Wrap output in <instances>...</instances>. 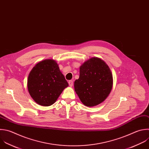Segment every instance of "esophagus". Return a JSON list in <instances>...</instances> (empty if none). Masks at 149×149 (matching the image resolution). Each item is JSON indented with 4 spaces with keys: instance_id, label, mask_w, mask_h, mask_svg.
<instances>
[{
    "instance_id": "esophagus-1",
    "label": "esophagus",
    "mask_w": 149,
    "mask_h": 149,
    "mask_svg": "<svg viewBox=\"0 0 149 149\" xmlns=\"http://www.w3.org/2000/svg\"><path fill=\"white\" fill-rule=\"evenodd\" d=\"M68 84H69L70 86H71V87L72 86V85H73V81H71V80L69 81H68Z\"/></svg>"
}]
</instances>
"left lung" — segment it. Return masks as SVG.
I'll list each match as a JSON object with an SVG mask.
<instances>
[{
    "mask_svg": "<svg viewBox=\"0 0 149 149\" xmlns=\"http://www.w3.org/2000/svg\"><path fill=\"white\" fill-rule=\"evenodd\" d=\"M113 85L111 71L101 58L93 57L79 68V77L74 82V89L81 101L87 107H94L104 101Z\"/></svg>",
    "mask_w": 149,
    "mask_h": 149,
    "instance_id": "left-lung-1",
    "label": "left lung"
}]
</instances>
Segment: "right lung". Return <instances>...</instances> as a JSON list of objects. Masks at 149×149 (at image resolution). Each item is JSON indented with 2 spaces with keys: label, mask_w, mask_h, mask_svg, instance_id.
<instances>
[{
  "label": "right lung",
  "mask_w": 149,
  "mask_h": 149,
  "mask_svg": "<svg viewBox=\"0 0 149 149\" xmlns=\"http://www.w3.org/2000/svg\"><path fill=\"white\" fill-rule=\"evenodd\" d=\"M68 86L58 65L52 59L37 63L30 71L27 79L30 96L37 104L44 107L54 104Z\"/></svg>",
  "instance_id": "right-lung-1"
}]
</instances>
